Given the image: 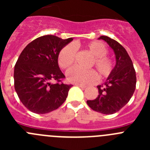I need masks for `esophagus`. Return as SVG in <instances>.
Instances as JSON below:
<instances>
[{
  "label": "esophagus",
  "mask_w": 150,
  "mask_h": 150,
  "mask_svg": "<svg viewBox=\"0 0 150 150\" xmlns=\"http://www.w3.org/2000/svg\"><path fill=\"white\" fill-rule=\"evenodd\" d=\"M75 86H78V87H80V88H86V86H83V85H81V84H77V83H76V84H75Z\"/></svg>",
  "instance_id": "obj_1"
}]
</instances>
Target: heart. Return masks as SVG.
<instances>
[{
	"instance_id": "1",
	"label": "heart",
	"mask_w": 150,
	"mask_h": 150,
	"mask_svg": "<svg viewBox=\"0 0 150 150\" xmlns=\"http://www.w3.org/2000/svg\"><path fill=\"white\" fill-rule=\"evenodd\" d=\"M85 49L92 56L89 67H95L99 76L105 78L109 76L113 69V62L107 56V49L100 41H91L85 44ZM75 48L67 45L61 50L58 55V63L61 68L67 69L72 65L75 59ZM67 80L71 83L86 85L95 82L98 76L93 70L83 71L74 67L67 72Z\"/></svg>"
}]
</instances>
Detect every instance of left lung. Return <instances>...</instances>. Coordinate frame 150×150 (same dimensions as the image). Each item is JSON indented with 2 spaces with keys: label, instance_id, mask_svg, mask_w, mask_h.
<instances>
[{
  "label": "left lung",
  "instance_id": "1",
  "mask_svg": "<svg viewBox=\"0 0 150 150\" xmlns=\"http://www.w3.org/2000/svg\"><path fill=\"white\" fill-rule=\"evenodd\" d=\"M113 50L116 65L103 84L98 86V95L87 100L93 110L103 114H112L122 109L130 100L136 88V73L125 49L117 41L107 36H100Z\"/></svg>",
  "mask_w": 150,
  "mask_h": 150
}]
</instances>
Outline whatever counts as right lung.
Here are the masks:
<instances>
[{
  "label": "right lung",
  "instance_id": "right-lung-1",
  "mask_svg": "<svg viewBox=\"0 0 150 150\" xmlns=\"http://www.w3.org/2000/svg\"><path fill=\"white\" fill-rule=\"evenodd\" d=\"M55 35L37 38L22 52L14 68V86L26 108L38 114L58 109L65 101L72 85L51 83L64 75L59 68L58 55L73 40Z\"/></svg>",
  "mask_w": 150,
  "mask_h": 150
}]
</instances>
